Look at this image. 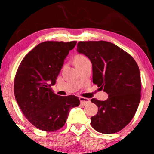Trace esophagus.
Returning <instances> with one entry per match:
<instances>
[{
    "instance_id": "1",
    "label": "esophagus",
    "mask_w": 154,
    "mask_h": 154,
    "mask_svg": "<svg viewBox=\"0 0 154 154\" xmlns=\"http://www.w3.org/2000/svg\"><path fill=\"white\" fill-rule=\"evenodd\" d=\"M79 100H80V103L83 106L86 105V104L90 103V100L88 99V98H83V97H79Z\"/></svg>"
}]
</instances>
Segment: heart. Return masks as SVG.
Here are the masks:
<instances>
[{
    "label": "heart",
    "mask_w": 154,
    "mask_h": 154,
    "mask_svg": "<svg viewBox=\"0 0 154 154\" xmlns=\"http://www.w3.org/2000/svg\"><path fill=\"white\" fill-rule=\"evenodd\" d=\"M87 59V58L85 57L84 56H82V55H77V56H75V59H74V63H75V64H76V63H79Z\"/></svg>",
    "instance_id": "heart-1"
}]
</instances>
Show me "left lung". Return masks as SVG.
I'll return each mask as SVG.
<instances>
[{
  "label": "left lung",
  "mask_w": 154,
  "mask_h": 154,
  "mask_svg": "<svg viewBox=\"0 0 154 154\" xmlns=\"http://www.w3.org/2000/svg\"><path fill=\"white\" fill-rule=\"evenodd\" d=\"M77 52L91 60L93 83L109 95L106 100L91 99L98 108L91 118V126L103 134L120 131L133 118L140 100L137 63L115 44L103 40L79 42Z\"/></svg>",
  "instance_id": "1"
}]
</instances>
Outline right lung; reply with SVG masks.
<instances>
[{"label": "right lung", "instance_id": "obj_1", "mask_svg": "<svg viewBox=\"0 0 154 154\" xmlns=\"http://www.w3.org/2000/svg\"><path fill=\"white\" fill-rule=\"evenodd\" d=\"M76 43L45 41L38 44L23 59L16 74V100L26 119L43 131L62 128L70 110L79 105L78 97L59 96L51 88L56 84L63 61Z\"/></svg>", "mask_w": 154, "mask_h": 154}]
</instances>
